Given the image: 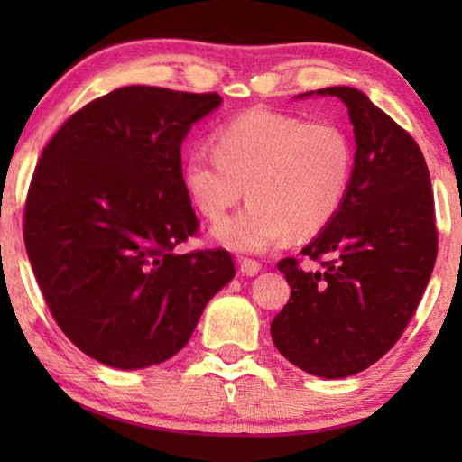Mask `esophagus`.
I'll use <instances>...</instances> for the list:
<instances>
[{"label":"esophagus","mask_w":462,"mask_h":462,"mask_svg":"<svg viewBox=\"0 0 462 462\" xmlns=\"http://www.w3.org/2000/svg\"><path fill=\"white\" fill-rule=\"evenodd\" d=\"M239 273L242 275H256L261 271V263L254 261V258H239Z\"/></svg>","instance_id":"34e87169"}]
</instances>
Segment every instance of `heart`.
Listing matches in <instances>:
<instances>
[{
	"label": "heart",
	"mask_w": 462,
	"mask_h": 462,
	"mask_svg": "<svg viewBox=\"0 0 462 462\" xmlns=\"http://www.w3.org/2000/svg\"><path fill=\"white\" fill-rule=\"evenodd\" d=\"M212 151H191L182 185L201 217L217 220L248 191L244 210L214 236L237 252H263L288 233L311 237L337 217L349 193L356 147L332 119L254 109L218 125Z\"/></svg>",
	"instance_id": "heart-1"
}]
</instances>
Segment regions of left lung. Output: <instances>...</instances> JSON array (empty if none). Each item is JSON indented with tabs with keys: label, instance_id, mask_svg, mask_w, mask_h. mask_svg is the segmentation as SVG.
<instances>
[{
	"label": "left lung",
	"instance_id": "8db88e82",
	"mask_svg": "<svg viewBox=\"0 0 462 462\" xmlns=\"http://www.w3.org/2000/svg\"><path fill=\"white\" fill-rule=\"evenodd\" d=\"M338 97L356 134V168L337 217L300 254L277 269L292 288L271 321L288 362L321 378L357 374L378 362L406 330L438 258L429 170L412 136L356 88Z\"/></svg>",
	"mask_w": 462,
	"mask_h": 462
}]
</instances>
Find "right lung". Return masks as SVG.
<instances>
[{"mask_svg":"<svg viewBox=\"0 0 462 462\" xmlns=\"http://www.w3.org/2000/svg\"><path fill=\"white\" fill-rule=\"evenodd\" d=\"M218 105L217 92L117 88L75 111L42 151L24 245L54 321L100 364L138 370L176 356L236 275L223 248L176 252L199 229L182 138Z\"/></svg>","mask_w":462,"mask_h":462,"instance_id":"add662e5","label":"right lung"}]
</instances>
